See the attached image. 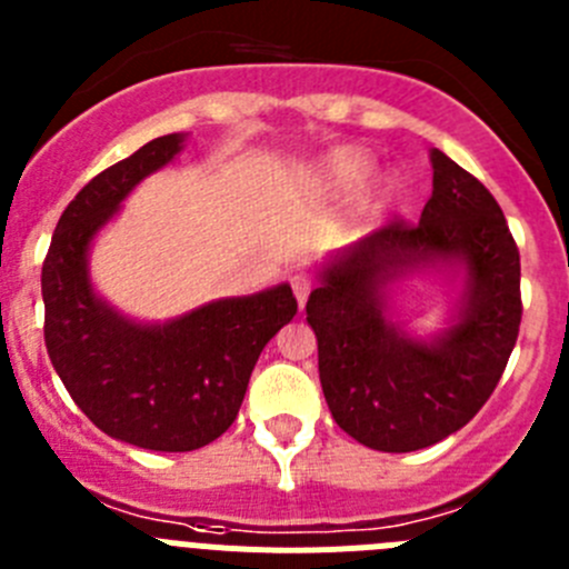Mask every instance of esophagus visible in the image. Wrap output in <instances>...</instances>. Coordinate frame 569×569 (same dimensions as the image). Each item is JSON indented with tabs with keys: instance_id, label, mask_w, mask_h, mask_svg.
<instances>
[{
	"instance_id": "obj_1",
	"label": "esophagus",
	"mask_w": 569,
	"mask_h": 569,
	"mask_svg": "<svg viewBox=\"0 0 569 569\" xmlns=\"http://www.w3.org/2000/svg\"><path fill=\"white\" fill-rule=\"evenodd\" d=\"M291 291H295V297H297V306L303 309L306 300H309V295H311V278H309V274H295V278H291Z\"/></svg>"
}]
</instances>
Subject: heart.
I'll return each mask as SVG.
<instances>
[{
  "instance_id": "obj_1",
  "label": "heart",
  "mask_w": 569,
  "mask_h": 569,
  "mask_svg": "<svg viewBox=\"0 0 569 569\" xmlns=\"http://www.w3.org/2000/svg\"><path fill=\"white\" fill-rule=\"evenodd\" d=\"M366 170L368 163L362 161V158L351 156V152H337V156H331L329 161H326V176H329L331 187H337L340 192H351V189L366 178ZM382 196H386V192H382Z\"/></svg>"
}]
</instances>
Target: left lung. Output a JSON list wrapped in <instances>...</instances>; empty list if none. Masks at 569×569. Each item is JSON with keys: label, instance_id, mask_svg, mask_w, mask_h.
Segmentation results:
<instances>
[{"label": "left lung", "instance_id": "8db88e82", "mask_svg": "<svg viewBox=\"0 0 569 569\" xmlns=\"http://www.w3.org/2000/svg\"><path fill=\"white\" fill-rule=\"evenodd\" d=\"M433 192L419 223L393 218L337 252L306 303L335 422L366 448L408 453L450 437L499 386L519 337L521 263L496 198L431 150ZM466 272L455 322L431 341L387 317L391 282L425 268Z\"/></svg>", "mask_w": 569, "mask_h": 569}]
</instances>
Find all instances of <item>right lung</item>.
Here are the masks:
<instances>
[{
    "label": "right lung",
    "instance_id": "1",
    "mask_svg": "<svg viewBox=\"0 0 569 569\" xmlns=\"http://www.w3.org/2000/svg\"><path fill=\"white\" fill-rule=\"evenodd\" d=\"M181 147L183 132L152 138L99 172L61 212L42 266L44 346L73 402L107 437L163 453L203 448L227 431L263 346L297 315L289 283L152 326L96 295L90 243Z\"/></svg>",
    "mask_w": 569,
    "mask_h": 569
}]
</instances>
